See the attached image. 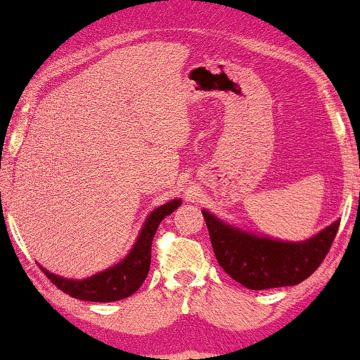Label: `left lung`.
<instances>
[{
	"instance_id": "obj_1",
	"label": "left lung",
	"mask_w": 360,
	"mask_h": 360,
	"mask_svg": "<svg viewBox=\"0 0 360 360\" xmlns=\"http://www.w3.org/2000/svg\"><path fill=\"white\" fill-rule=\"evenodd\" d=\"M216 260L224 272L249 290L298 285L316 270L331 249L339 221L304 243H280L243 233L201 211Z\"/></svg>"
}]
</instances>
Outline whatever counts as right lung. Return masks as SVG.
Here are the masks:
<instances>
[{
	"mask_svg": "<svg viewBox=\"0 0 360 360\" xmlns=\"http://www.w3.org/2000/svg\"><path fill=\"white\" fill-rule=\"evenodd\" d=\"M180 203V200H174L152 211L131 254L124 260H121L120 264L115 265V267L106 269L105 272H100L85 280H68L53 275L49 270L41 267L42 272L47 275V278L58 290H62L63 293L70 295V297L77 300L110 303L131 297L132 293H136L141 288L147 274H149L152 240H154L157 228H159V224L165 216L174 213L179 208Z\"/></svg>",
	"mask_w": 360,
	"mask_h": 360,
	"instance_id": "right-lung-1",
	"label": "right lung"
}]
</instances>
